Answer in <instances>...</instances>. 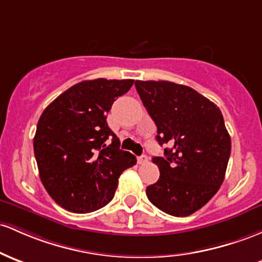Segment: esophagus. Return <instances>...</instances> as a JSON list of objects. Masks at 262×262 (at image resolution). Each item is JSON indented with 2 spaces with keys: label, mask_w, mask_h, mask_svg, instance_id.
<instances>
[{
  "label": "esophagus",
  "mask_w": 262,
  "mask_h": 262,
  "mask_svg": "<svg viewBox=\"0 0 262 262\" xmlns=\"http://www.w3.org/2000/svg\"><path fill=\"white\" fill-rule=\"evenodd\" d=\"M148 157H146V155H140V157H138V163L139 164H145V163H148Z\"/></svg>",
  "instance_id": "34e87169"
}]
</instances>
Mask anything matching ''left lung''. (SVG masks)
<instances>
[{
    "instance_id": "obj_1",
    "label": "left lung",
    "mask_w": 262,
    "mask_h": 262,
    "mask_svg": "<svg viewBox=\"0 0 262 262\" xmlns=\"http://www.w3.org/2000/svg\"><path fill=\"white\" fill-rule=\"evenodd\" d=\"M136 88L157 124L164 157H154L158 182L146 196L173 216H188L216 194L225 178L231 139L216 104L188 85L168 80H136Z\"/></svg>"
}]
</instances>
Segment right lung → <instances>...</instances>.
<instances>
[{"label": "right lung", "mask_w": 262, "mask_h": 262, "mask_svg": "<svg viewBox=\"0 0 262 262\" xmlns=\"http://www.w3.org/2000/svg\"><path fill=\"white\" fill-rule=\"evenodd\" d=\"M133 79L83 80L43 111L33 139L39 178L66 210L85 214L113 199L118 179L136 165L107 124V114Z\"/></svg>", "instance_id": "add662e5"}]
</instances>
